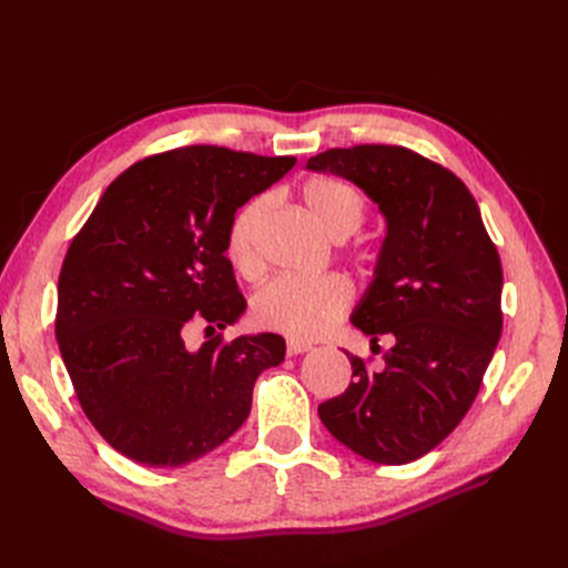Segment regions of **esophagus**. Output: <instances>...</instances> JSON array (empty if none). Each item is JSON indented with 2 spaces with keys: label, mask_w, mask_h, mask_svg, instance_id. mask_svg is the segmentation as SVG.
Wrapping results in <instances>:
<instances>
[{
  "label": "esophagus",
  "mask_w": 568,
  "mask_h": 568,
  "mask_svg": "<svg viewBox=\"0 0 568 568\" xmlns=\"http://www.w3.org/2000/svg\"><path fill=\"white\" fill-rule=\"evenodd\" d=\"M311 348H313L311 343L298 341V338H291V341L286 343V355H301V353H307Z\"/></svg>",
  "instance_id": "obj_1"
}]
</instances>
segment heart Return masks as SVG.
I'll list each match as a JSON object with an SVG mask.
<instances>
[{"instance_id":"1","label":"heart","mask_w":568,"mask_h":568,"mask_svg":"<svg viewBox=\"0 0 568 568\" xmlns=\"http://www.w3.org/2000/svg\"><path fill=\"white\" fill-rule=\"evenodd\" d=\"M303 205L317 227L334 242L348 239L365 222V196L359 189L334 175H315L303 184ZM270 211V196L261 194L239 209L227 227L225 251L236 272L251 274L261 267L257 234ZM353 286L341 274L317 280L277 277L255 291L251 320L265 332L291 338H317L343 317L351 307Z\"/></svg>"}]
</instances>
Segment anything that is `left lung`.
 <instances>
[{
	"instance_id": "left-lung-1",
	"label": "left lung",
	"mask_w": 568,
	"mask_h": 568,
	"mask_svg": "<svg viewBox=\"0 0 568 568\" xmlns=\"http://www.w3.org/2000/svg\"><path fill=\"white\" fill-rule=\"evenodd\" d=\"M307 170L379 203L386 239L351 322L393 346L384 367L348 355L353 382L317 407L329 434L376 464H407L455 432L503 334V265L464 182L405 146L329 149Z\"/></svg>"
}]
</instances>
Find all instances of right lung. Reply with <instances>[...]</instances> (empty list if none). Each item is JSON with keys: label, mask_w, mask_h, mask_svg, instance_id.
<instances>
[{"label": "right lung", "mask_w": 568, "mask_h": 568, "mask_svg": "<svg viewBox=\"0 0 568 568\" xmlns=\"http://www.w3.org/2000/svg\"><path fill=\"white\" fill-rule=\"evenodd\" d=\"M294 156L196 144L118 175L68 246L57 338L80 407L104 440L146 467H182L225 443L251 412L277 334L225 341L246 311L225 255L236 209L282 180ZM192 323L201 349L185 348Z\"/></svg>", "instance_id": "add662e5"}]
</instances>
